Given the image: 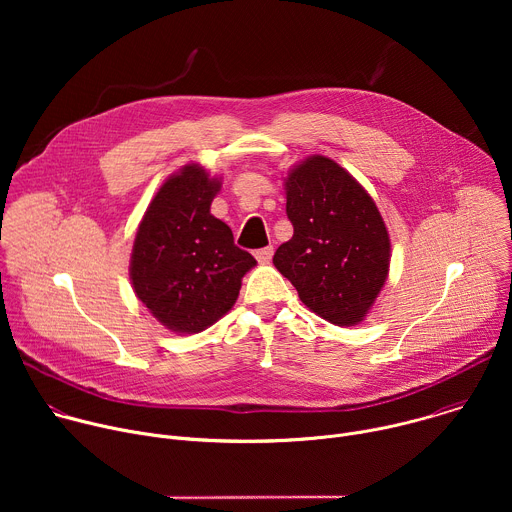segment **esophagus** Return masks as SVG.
Instances as JSON below:
<instances>
[{
	"instance_id": "1",
	"label": "esophagus",
	"mask_w": 512,
	"mask_h": 512,
	"mask_svg": "<svg viewBox=\"0 0 512 512\" xmlns=\"http://www.w3.org/2000/svg\"><path fill=\"white\" fill-rule=\"evenodd\" d=\"M255 257H257V261H259V263H269V261H271V257H273V247L269 245V247L257 249V251H255Z\"/></svg>"
}]
</instances>
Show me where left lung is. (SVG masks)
Instances as JSON below:
<instances>
[{
  "label": "left lung",
  "instance_id": "8db88e82",
  "mask_svg": "<svg viewBox=\"0 0 512 512\" xmlns=\"http://www.w3.org/2000/svg\"><path fill=\"white\" fill-rule=\"evenodd\" d=\"M294 237L273 265L300 300L336 326H354L385 285L391 243L373 198L336 162L314 156L285 178Z\"/></svg>",
  "mask_w": 512,
  "mask_h": 512
}]
</instances>
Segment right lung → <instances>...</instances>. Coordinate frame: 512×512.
<instances>
[{
  "label": "right lung",
  "mask_w": 512,
  "mask_h": 512,
  "mask_svg": "<svg viewBox=\"0 0 512 512\" xmlns=\"http://www.w3.org/2000/svg\"><path fill=\"white\" fill-rule=\"evenodd\" d=\"M221 182L200 166H184L143 214L131 253L137 298L172 332L194 334L225 316L243 275L257 265L233 231L210 214Z\"/></svg>",
  "instance_id": "add662e5"
}]
</instances>
